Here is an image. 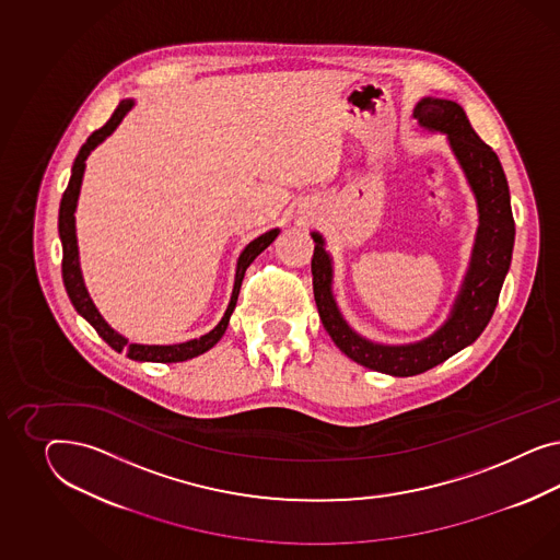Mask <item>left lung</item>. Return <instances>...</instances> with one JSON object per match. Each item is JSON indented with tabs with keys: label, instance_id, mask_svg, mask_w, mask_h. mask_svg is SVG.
I'll return each instance as SVG.
<instances>
[{
	"label": "left lung",
	"instance_id": "8db88e82",
	"mask_svg": "<svg viewBox=\"0 0 560 560\" xmlns=\"http://www.w3.org/2000/svg\"><path fill=\"white\" fill-rule=\"evenodd\" d=\"M412 117L424 129L447 136L478 205V230L470 267L447 320L431 337L410 345H380L363 339L340 314L332 295V258L324 250V237L312 232V240L316 242L312 256L314 300L326 332L340 351L359 365L396 377L427 372L480 337L499 302L515 240V221L503 166L491 145L476 136L458 102L429 96L415 106Z\"/></svg>",
	"mask_w": 560,
	"mask_h": 560
}]
</instances>
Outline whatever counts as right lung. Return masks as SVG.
I'll list each match as a JSON object with an SVG mask.
<instances>
[{
  "mask_svg": "<svg viewBox=\"0 0 560 560\" xmlns=\"http://www.w3.org/2000/svg\"><path fill=\"white\" fill-rule=\"evenodd\" d=\"M133 104H136L133 101H120L119 106L113 113V117L106 120V125L88 137V141L82 145V150L73 162L71 178H69L68 188H66L63 199L59 205V237H61V246H63L61 272H63V283H66L69 300H71L73 307L78 310V314L92 324L102 339L106 340L115 351L127 353V357L133 359V361L176 363V361H187L192 357L203 355L205 351H209L213 345H218V340L223 337V332L230 324V316L236 307L237 293L242 288L244 272L250 267V262L255 260L256 256L260 255L269 244H272V240L279 236V230H271V232L256 237L242 250V255L237 258L234 291H232L228 310H225L220 324L211 332L203 335L201 339L187 340V342H178V345H137V342H129L117 330H113L102 318L101 312L96 310V305H94L88 289H85L82 269H80V258H78V237H75V218H73V213H75V207H78V197H80V187H82V178H84L88 155L119 127L120 120L125 119V115L133 108Z\"/></svg>",
  "mask_w": 560,
  "mask_h": 560,
  "instance_id": "obj_1",
  "label": "right lung"
}]
</instances>
